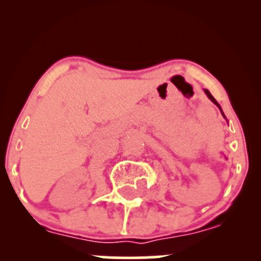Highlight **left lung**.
Wrapping results in <instances>:
<instances>
[{
  "instance_id": "1",
  "label": "left lung",
  "mask_w": 261,
  "mask_h": 261,
  "mask_svg": "<svg viewBox=\"0 0 261 261\" xmlns=\"http://www.w3.org/2000/svg\"><path fill=\"white\" fill-rule=\"evenodd\" d=\"M203 91H205V93H206V95H207V98H208V99H210V100H211V101H212V103H214V104H216V106L218 107V109H220V110H221V114H222V115H223V118H224V119H226V115H224V114H223V112H222V108H221V106H220V104H218V103H217V100H216V99H215V98H214V97H212V94H211V93H210V92L207 91V89H203Z\"/></svg>"
}]
</instances>
